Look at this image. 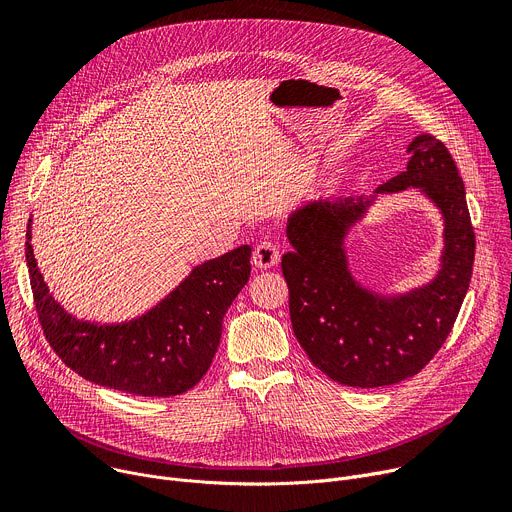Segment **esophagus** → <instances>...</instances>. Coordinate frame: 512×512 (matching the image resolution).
I'll return each mask as SVG.
<instances>
[{
	"mask_svg": "<svg viewBox=\"0 0 512 512\" xmlns=\"http://www.w3.org/2000/svg\"><path fill=\"white\" fill-rule=\"evenodd\" d=\"M280 261V249L274 241H261L253 251V263L259 269H269L278 265Z\"/></svg>",
	"mask_w": 512,
	"mask_h": 512,
	"instance_id": "1",
	"label": "esophagus"
}]
</instances>
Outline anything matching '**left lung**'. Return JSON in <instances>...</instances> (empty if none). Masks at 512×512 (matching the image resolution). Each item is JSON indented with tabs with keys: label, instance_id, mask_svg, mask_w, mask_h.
Instances as JSON below:
<instances>
[{
	"label": "left lung",
	"instance_id": "8db88e82",
	"mask_svg": "<svg viewBox=\"0 0 512 512\" xmlns=\"http://www.w3.org/2000/svg\"><path fill=\"white\" fill-rule=\"evenodd\" d=\"M407 170L374 193L410 187L445 218V251L436 278L412 292L381 296L350 274L344 238L372 199L321 197L290 214L282 257L298 344L329 379L348 387H387L418 374L445 344L469 290L475 232L463 179L447 146L420 133L407 146Z\"/></svg>",
	"mask_w": 512,
	"mask_h": 512
}]
</instances>
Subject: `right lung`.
Listing matches in <instances>:
<instances>
[{"mask_svg": "<svg viewBox=\"0 0 512 512\" xmlns=\"http://www.w3.org/2000/svg\"><path fill=\"white\" fill-rule=\"evenodd\" d=\"M26 230L30 288L45 337L80 377L142 397H173L208 372L228 306L251 276V247L243 245L197 265L152 311L129 323L98 325L72 317L53 298L34 259Z\"/></svg>", "mask_w": 512, "mask_h": 512, "instance_id": "1", "label": "right lung"}]
</instances>
